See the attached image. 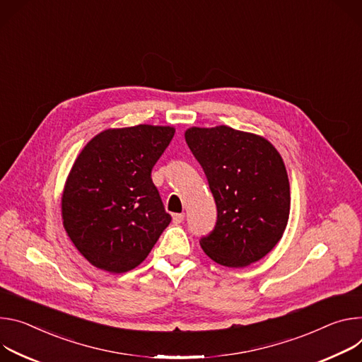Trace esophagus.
I'll return each mask as SVG.
<instances>
[{"label": "esophagus", "mask_w": 362, "mask_h": 362, "mask_svg": "<svg viewBox=\"0 0 362 362\" xmlns=\"http://www.w3.org/2000/svg\"><path fill=\"white\" fill-rule=\"evenodd\" d=\"M184 217H185V214H184V213H181V214H174V216H173V221H174V224H181V223L184 221Z\"/></svg>", "instance_id": "34e87169"}]
</instances>
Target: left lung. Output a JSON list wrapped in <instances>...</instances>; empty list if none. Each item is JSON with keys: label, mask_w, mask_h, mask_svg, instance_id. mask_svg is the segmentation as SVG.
Returning a JSON list of instances; mask_svg holds the SVG:
<instances>
[{"label": "left lung", "mask_w": 362, "mask_h": 362, "mask_svg": "<svg viewBox=\"0 0 362 362\" xmlns=\"http://www.w3.org/2000/svg\"><path fill=\"white\" fill-rule=\"evenodd\" d=\"M185 141L203 167L217 206L214 230L199 240L226 267H246L282 238L291 211L286 167L263 136L226 125L192 127Z\"/></svg>", "instance_id": "1"}]
</instances>
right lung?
<instances>
[{"label": "right lung", "instance_id": "1", "mask_svg": "<svg viewBox=\"0 0 362 362\" xmlns=\"http://www.w3.org/2000/svg\"><path fill=\"white\" fill-rule=\"evenodd\" d=\"M174 134L173 127L153 125L106 129L76 158L62 218L76 249L95 267L135 269L171 223L151 171Z\"/></svg>", "mask_w": 362, "mask_h": 362}]
</instances>
